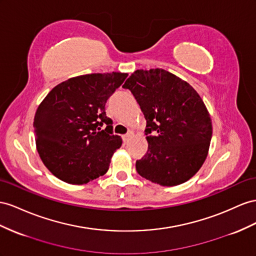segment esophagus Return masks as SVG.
Segmentation results:
<instances>
[{
	"label": "esophagus",
	"instance_id": "obj_1",
	"mask_svg": "<svg viewBox=\"0 0 256 256\" xmlns=\"http://www.w3.org/2000/svg\"><path fill=\"white\" fill-rule=\"evenodd\" d=\"M130 138H131V134H124V136H122V140H124V142H128Z\"/></svg>",
	"mask_w": 256,
	"mask_h": 256
}]
</instances>
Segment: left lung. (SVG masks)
<instances>
[{
	"label": "left lung",
	"mask_w": 256,
	"mask_h": 256,
	"mask_svg": "<svg viewBox=\"0 0 256 256\" xmlns=\"http://www.w3.org/2000/svg\"><path fill=\"white\" fill-rule=\"evenodd\" d=\"M146 120L148 150L136 168L162 186L190 180L206 160L212 122L204 101L188 82L162 68L136 70L125 82Z\"/></svg>",
	"instance_id": "obj_1"
}]
</instances>
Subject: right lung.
Listing matches in <instances>:
<instances>
[{"label":"right lung","instance_id":"1","mask_svg":"<svg viewBox=\"0 0 256 256\" xmlns=\"http://www.w3.org/2000/svg\"><path fill=\"white\" fill-rule=\"evenodd\" d=\"M126 78V73L113 72L68 78L54 87L38 108L33 122L36 148L61 181L86 184L106 174L122 141L113 134L106 103Z\"/></svg>","mask_w":256,"mask_h":256}]
</instances>
